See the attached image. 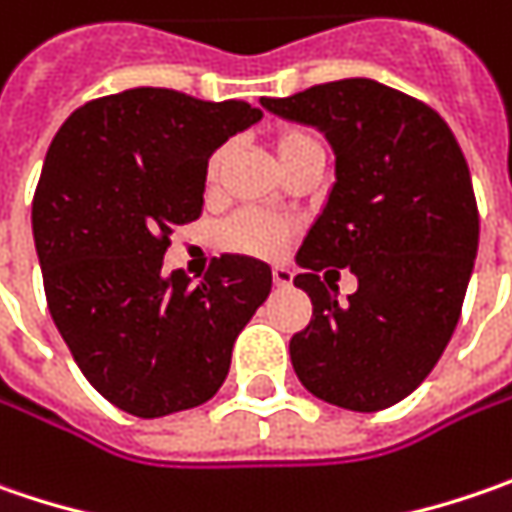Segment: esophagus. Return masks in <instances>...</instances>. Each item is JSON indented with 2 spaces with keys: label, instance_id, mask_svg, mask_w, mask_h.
<instances>
[{
  "label": "esophagus",
  "instance_id": "1",
  "mask_svg": "<svg viewBox=\"0 0 512 512\" xmlns=\"http://www.w3.org/2000/svg\"><path fill=\"white\" fill-rule=\"evenodd\" d=\"M272 280H275L278 289L292 286V269H289V266H272Z\"/></svg>",
  "mask_w": 512,
  "mask_h": 512
}]
</instances>
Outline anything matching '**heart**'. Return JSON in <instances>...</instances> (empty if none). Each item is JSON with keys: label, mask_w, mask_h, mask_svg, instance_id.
Returning <instances> with one entry per match:
<instances>
[{"label": "heart", "mask_w": 512, "mask_h": 512, "mask_svg": "<svg viewBox=\"0 0 512 512\" xmlns=\"http://www.w3.org/2000/svg\"><path fill=\"white\" fill-rule=\"evenodd\" d=\"M321 145L309 131L303 128H289L278 134L275 140V151H278L280 166H286L289 160H295L298 154L309 151ZM226 157H229V148H217L209 163H206V180L209 183H217L220 171L226 166ZM289 243V229L280 223V220H272L266 214H237L232 217L223 229H220V246L229 249V252H237V255H252V257H278Z\"/></svg>", "instance_id": "obj_1"}]
</instances>
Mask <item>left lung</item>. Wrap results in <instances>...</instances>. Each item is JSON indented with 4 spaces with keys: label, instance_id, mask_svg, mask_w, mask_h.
<instances>
[{
    "label": "left lung",
    "instance_id": "8db88e82",
    "mask_svg": "<svg viewBox=\"0 0 512 512\" xmlns=\"http://www.w3.org/2000/svg\"><path fill=\"white\" fill-rule=\"evenodd\" d=\"M260 105L321 131L335 154V183L295 255L312 321L289 341L292 367L321 401L387 410L430 375L461 315L478 252L467 160L430 105L375 79ZM321 268H349L359 292L338 304Z\"/></svg>",
    "mask_w": 512,
    "mask_h": 512
}]
</instances>
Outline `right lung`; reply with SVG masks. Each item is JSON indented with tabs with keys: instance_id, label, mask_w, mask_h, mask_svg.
Listing matches in <instances>:
<instances>
[{
	"instance_id": "add662e5",
	"label": "right lung",
	"mask_w": 512,
	"mask_h": 512,
	"mask_svg": "<svg viewBox=\"0 0 512 512\" xmlns=\"http://www.w3.org/2000/svg\"><path fill=\"white\" fill-rule=\"evenodd\" d=\"M249 102L131 88L77 108L34 194V243L62 341L91 387L137 418L209 401L240 329L272 292L269 263L214 257L163 272L174 226L203 214L206 163L260 123Z\"/></svg>"
}]
</instances>
